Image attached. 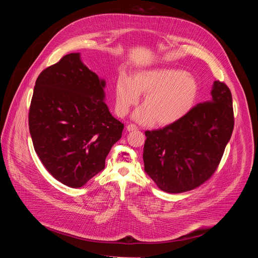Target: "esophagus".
I'll list each match as a JSON object with an SVG mask.
<instances>
[{
    "mask_svg": "<svg viewBox=\"0 0 258 258\" xmlns=\"http://www.w3.org/2000/svg\"><path fill=\"white\" fill-rule=\"evenodd\" d=\"M126 130H127V132H136V131H138L139 128H138V126L135 125V124H128V125L126 126Z\"/></svg>",
    "mask_w": 258,
    "mask_h": 258,
    "instance_id": "1",
    "label": "esophagus"
}]
</instances>
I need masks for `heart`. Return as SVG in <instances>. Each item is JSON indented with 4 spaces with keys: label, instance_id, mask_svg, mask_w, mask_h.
I'll return each instance as SVG.
<instances>
[{
    "label": "heart",
    "instance_id": "b5f03b06",
    "mask_svg": "<svg viewBox=\"0 0 258 258\" xmlns=\"http://www.w3.org/2000/svg\"><path fill=\"white\" fill-rule=\"evenodd\" d=\"M145 95L144 104L134 113L141 124H172L185 117L196 104L199 94L197 79L182 69L160 67L139 71L132 80L119 77L116 84V110L126 115Z\"/></svg>",
    "mask_w": 258,
    "mask_h": 258
}]
</instances>
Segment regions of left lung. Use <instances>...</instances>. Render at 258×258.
Wrapping results in <instances>:
<instances>
[{"label": "left lung", "instance_id": "obj_1", "mask_svg": "<svg viewBox=\"0 0 258 258\" xmlns=\"http://www.w3.org/2000/svg\"><path fill=\"white\" fill-rule=\"evenodd\" d=\"M233 128L231 91L215 81L210 101L197 104L172 124L145 132V171L164 192L193 190L216 170Z\"/></svg>", "mask_w": 258, "mask_h": 258}]
</instances>
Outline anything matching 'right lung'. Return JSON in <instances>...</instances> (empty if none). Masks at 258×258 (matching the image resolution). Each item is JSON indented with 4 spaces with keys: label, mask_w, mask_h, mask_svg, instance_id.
<instances>
[{
    "label": "right lung",
    "mask_w": 258,
    "mask_h": 258,
    "mask_svg": "<svg viewBox=\"0 0 258 258\" xmlns=\"http://www.w3.org/2000/svg\"><path fill=\"white\" fill-rule=\"evenodd\" d=\"M106 83L81 60L65 55L41 72L28 113L34 150L63 185L80 188L105 167L123 123L105 103Z\"/></svg>",
    "instance_id": "right-lung-1"
}]
</instances>
